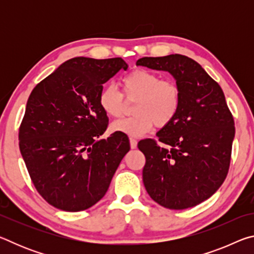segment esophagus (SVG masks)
Wrapping results in <instances>:
<instances>
[{
	"label": "esophagus",
	"instance_id": "1",
	"mask_svg": "<svg viewBox=\"0 0 254 254\" xmlns=\"http://www.w3.org/2000/svg\"><path fill=\"white\" fill-rule=\"evenodd\" d=\"M136 144H137L136 140L133 139V137H130V147H131V149H135Z\"/></svg>",
	"mask_w": 254,
	"mask_h": 254
}]
</instances>
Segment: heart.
I'll list each match as a JSON object with an SVG mask.
<instances>
[{
  "label": "heart",
  "instance_id": "heart-1",
  "mask_svg": "<svg viewBox=\"0 0 254 254\" xmlns=\"http://www.w3.org/2000/svg\"><path fill=\"white\" fill-rule=\"evenodd\" d=\"M121 85L126 98H135L134 115L112 123L113 132L140 136L151 130L154 123L159 127L168 126L178 114L182 91L176 81L161 79L156 72L135 69L123 77ZM98 104L107 117L119 118L123 113V96L114 85H106L101 89Z\"/></svg>",
  "mask_w": 254,
  "mask_h": 254
}]
</instances>
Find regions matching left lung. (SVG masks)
<instances>
[{"label": "left lung", "mask_w": 254, "mask_h": 254, "mask_svg": "<svg viewBox=\"0 0 254 254\" xmlns=\"http://www.w3.org/2000/svg\"><path fill=\"white\" fill-rule=\"evenodd\" d=\"M136 66L169 72L182 91L178 114L157 132L167 148L153 140L137 144L145 157L144 187L163 207H194L215 194L229 171L235 127L224 93L186 56L143 57Z\"/></svg>", "instance_id": "left-lung-1"}]
</instances>
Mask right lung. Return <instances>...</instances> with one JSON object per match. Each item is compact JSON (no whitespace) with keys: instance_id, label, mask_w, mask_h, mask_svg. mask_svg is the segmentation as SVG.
<instances>
[{"instance_id":"obj_1","label":"right lung","mask_w":254,"mask_h":254,"mask_svg":"<svg viewBox=\"0 0 254 254\" xmlns=\"http://www.w3.org/2000/svg\"><path fill=\"white\" fill-rule=\"evenodd\" d=\"M127 67L122 58L75 57L30 94L20 151L34 187L55 207L79 212L95 205L130 150L122 134L100 139L109 118L98 104L103 84Z\"/></svg>"}]
</instances>
